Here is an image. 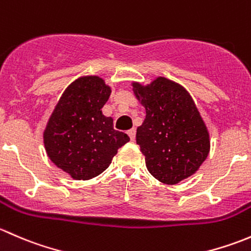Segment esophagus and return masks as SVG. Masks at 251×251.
<instances>
[{
  "label": "esophagus",
  "mask_w": 251,
  "mask_h": 251,
  "mask_svg": "<svg viewBox=\"0 0 251 251\" xmlns=\"http://www.w3.org/2000/svg\"><path fill=\"white\" fill-rule=\"evenodd\" d=\"M127 135L128 137L131 138V141H135L136 138V128H131V130L127 131Z\"/></svg>",
  "instance_id": "1"
}]
</instances>
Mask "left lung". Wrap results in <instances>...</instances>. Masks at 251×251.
I'll list each match as a JSON object with an SVG mask.
<instances>
[{"label":"left lung","mask_w":251,"mask_h":251,"mask_svg":"<svg viewBox=\"0 0 251 251\" xmlns=\"http://www.w3.org/2000/svg\"><path fill=\"white\" fill-rule=\"evenodd\" d=\"M131 85L146 108L136 141L151 176L176 184L196 174L209 155L210 135L188 91L164 76Z\"/></svg>","instance_id":"obj_1"}]
</instances>
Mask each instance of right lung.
<instances>
[{
    "label": "right lung",
    "mask_w": 251,
    "mask_h": 251,
    "mask_svg": "<svg viewBox=\"0 0 251 251\" xmlns=\"http://www.w3.org/2000/svg\"><path fill=\"white\" fill-rule=\"evenodd\" d=\"M111 88L97 75L73 81L58 100L44 131L48 158L74 179H91L110 165L118 149L130 141L103 115Z\"/></svg>",
    "instance_id": "1"
}]
</instances>
